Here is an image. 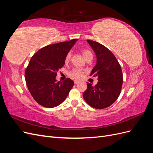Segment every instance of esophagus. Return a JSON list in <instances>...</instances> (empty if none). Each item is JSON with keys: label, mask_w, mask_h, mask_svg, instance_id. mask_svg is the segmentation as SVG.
Wrapping results in <instances>:
<instances>
[{"label": "esophagus", "mask_w": 153, "mask_h": 153, "mask_svg": "<svg viewBox=\"0 0 153 153\" xmlns=\"http://www.w3.org/2000/svg\"><path fill=\"white\" fill-rule=\"evenodd\" d=\"M74 83H75V84H78V83H79V81L75 80V81H74Z\"/></svg>", "instance_id": "obj_1"}]
</instances>
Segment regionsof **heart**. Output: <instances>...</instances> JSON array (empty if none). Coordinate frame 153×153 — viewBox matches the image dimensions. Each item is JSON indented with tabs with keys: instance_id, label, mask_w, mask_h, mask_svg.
Here are the masks:
<instances>
[{
	"instance_id": "obj_1",
	"label": "heart",
	"mask_w": 153,
	"mask_h": 153,
	"mask_svg": "<svg viewBox=\"0 0 153 153\" xmlns=\"http://www.w3.org/2000/svg\"><path fill=\"white\" fill-rule=\"evenodd\" d=\"M82 53L84 55V58L87 60V59L92 58V53L90 50L87 49H83L82 51ZM71 57V52H68L66 57H65V62H68L70 61ZM84 71L82 70L81 69H74L71 71L69 73V76L72 77L73 78H75V79H80L84 76Z\"/></svg>"
}]
</instances>
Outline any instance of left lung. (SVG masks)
I'll list each match as a JSON object with an SVG mask.
<instances>
[{"label":"left lung","mask_w":153,"mask_h":153,"mask_svg":"<svg viewBox=\"0 0 153 153\" xmlns=\"http://www.w3.org/2000/svg\"><path fill=\"white\" fill-rule=\"evenodd\" d=\"M87 41L97 58L91 76H98V82L94 86L87 82L83 97L92 107L107 108L117 100L121 93L123 82L121 67L115 55L104 45L92 40Z\"/></svg>","instance_id":"1"}]
</instances>
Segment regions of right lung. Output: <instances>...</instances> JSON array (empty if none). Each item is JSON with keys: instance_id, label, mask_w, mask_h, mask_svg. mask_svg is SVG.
I'll list each match as a JSON object with an SVG mask.
<instances>
[{"instance_id": "obj_1", "label": "right lung", "mask_w": 153, "mask_h": 153, "mask_svg": "<svg viewBox=\"0 0 153 153\" xmlns=\"http://www.w3.org/2000/svg\"><path fill=\"white\" fill-rule=\"evenodd\" d=\"M77 39L47 45L34 54L25 71L27 86L34 100L46 108H53L65 100L74 85L66 78L57 82L55 77L65 64V57Z\"/></svg>"}]
</instances>
